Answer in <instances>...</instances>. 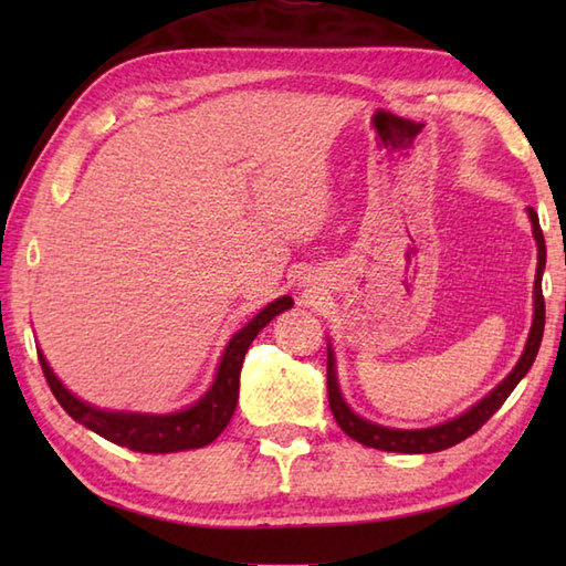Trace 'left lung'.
Segmentation results:
<instances>
[{"instance_id": "8db88e82", "label": "left lung", "mask_w": 566, "mask_h": 566, "mask_svg": "<svg viewBox=\"0 0 566 566\" xmlns=\"http://www.w3.org/2000/svg\"><path fill=\"white\" fill-rule=\"evenodd\" d=\"M533 221V233L537 240V274H535V318H533V328L531 335H527L525 350L518 359V365L513 367L511 375L503 379L499 387L491 391L486 399L479 401L476 406L469 408L467 413L460 418L448 420V423L436 426V428H426V430H394V428H381L369 423V420L355 416L347 403L343 401L338 381H335V367H333V353L328 350V403L333 418L338 420V426L345 430V436H350L353 440L367 444V448H377V450H387V452H406V454H423V452H440L448 450L452 444L467 440L469 436L482 428L486 420L494 416L503 401L509 399L511 391L515 389L527 369L533 367L539 343H543V333H545V296H543V272H545V238H543V228H539L537 213L535 209H527Z\"/></svg>"}]
</instances>
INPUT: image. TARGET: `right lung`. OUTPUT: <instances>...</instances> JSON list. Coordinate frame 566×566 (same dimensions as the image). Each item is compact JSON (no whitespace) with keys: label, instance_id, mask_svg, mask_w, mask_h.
Instances as JSON below:
<instances>
[{"label":"right lung","instance_id":"right-lung-1","mask_svg":"<svg viewBox=\"0 0 566 566\" xmlns=\"http://www.w3.org/2000/svg\"><path fill=\"white\" fill-rule=\"evenodd\" d=\"M292 304L294 302L290 296L276 298V302L264 306L245 328H240L226 347L213 387L207 391L203 399H199L195 406H189L187 411H179V413L140 416V413L99 411V408L80 401L77 396H72L53 375V369L48 367L45 357L39 353L41 369L48 387H51L57 403L65 408V413L109 442H116L122 444V448L136 450V452H155V454L203 448V444H209L221 436L223 428L228 426V420H231L235 411L240 367H243L250 343L255 340V335L268 326L276 314L292 308Z\"/></svg>","mask_w":566,"mask_h":566}]
</instances>
